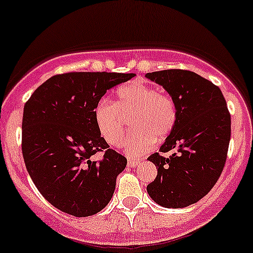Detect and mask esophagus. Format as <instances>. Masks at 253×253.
Returning <instances> with one entry per match:
<instances>
[{
    "label": "esophagus",
    "mask_w": 253,
    "mask_h": 253,
    "mask_svg": "<svg viewBox=\"0 0 253 253\" xmlns=\"http://www.w3.org/2000/svg\"><path fill=\"white\" fill-rule=\"evenodd\" d=\"M139 162H140L139 160H128V162H127V166H128V167H131V168H134L135 166H137Z\"/></svg>",
    "instance_id": "1"
}]
</instances>
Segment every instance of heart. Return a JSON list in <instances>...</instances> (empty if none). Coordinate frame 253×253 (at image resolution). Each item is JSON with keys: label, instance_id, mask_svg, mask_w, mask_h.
Returning a JSON list of instances; mask_svg holds the SVG:
<instances>
[{"label": "heart", "instance_id": "b5f03b06", "mask_svg": "<svg viewBox=\"0 0 253 253\" xmlns=\"http://www.w3.org/2000/svg\"><path fill=\"white\" fill-rule=\"evenodd\" d=\"M116 103L102 99L96 104L93 115L99 133L109 145L119 146L124 137L125 118H131L133 131L124 141L128 156L146 154L155 140L167 138L176 124V105L170 96L158 88L134 82L122 86L116 92Z\"/></svg>", "mask_w": 253, "mask_h": 253}]
</instances>
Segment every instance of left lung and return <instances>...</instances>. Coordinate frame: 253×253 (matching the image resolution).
<instances>
[{"mask_svg": "<svg viewBox=\"0 0 253 253\" xmlns=\"http://www.w3.org/2000/svg\"><path fill=\"white\" fill-rule=\"evenodd\" d=\"M161 85L176 105V124L161 152L148 160L157 176L146 187L152 201L163 208H185L197 203L217 182L230 140V114L216 85L197 73L166 69L145 74Z\"/></svg>", "mask_w": 253, "mask_h": 253, "instance_id": "8db88e82", "label": "left lung"}]
</instances>
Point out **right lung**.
I'll use <instances>...</instances> for the list:
<instances>
[{"mask_svg":"<svg viewBox=\"0 0 253 253\" xmlns=\"http://www.w3.org/2000/svg\"><path fill=\"white\" fill-rule=\"evenodd\" d=\"M133 73L71 72L43 83L24 107L23 156L42 196L76 217L107 207L126 157L109 149L95 121L96 104ZM104 151L101 161L92 156Z\"/></svg>","mask_w":253,"mask_h":253,"instance_id":"add662e5","label":"right lung"}]
</instances>
